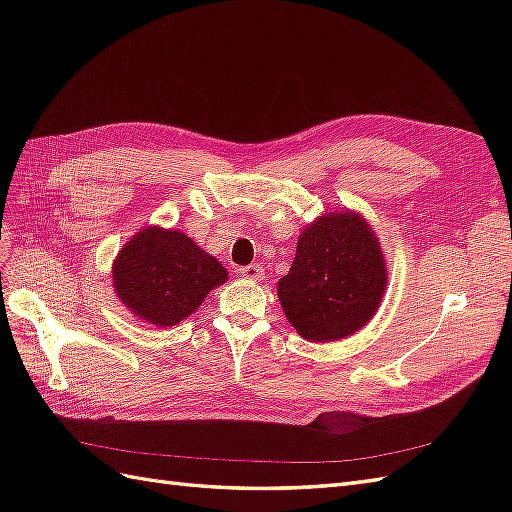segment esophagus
Instances as JSON below:
<instances>
[{
    "label": "esophagus",
    "instance_id": "esophagus-1",
    "mask_svg": "<svg viewBox=\"0 0 512 512\" xmlns=\"http://www.w3.org/2000/svg\"><path fill=\"white\" fill-rule=\"evenodd\" d=\"M262 273H265V269H262V265H258V262H252V265L239 267V275L247 277V280H260Z\"/></svg>",
    "mask_w": 512,
    "mask_h": 512
}]
</instances>
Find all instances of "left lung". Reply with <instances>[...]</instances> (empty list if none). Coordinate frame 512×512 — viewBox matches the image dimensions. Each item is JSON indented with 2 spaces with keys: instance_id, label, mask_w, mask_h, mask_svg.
Instances as JSON below:
<instances>
[{
  "instance_id": "obj_1",
  "label": "left lung",
  "mask_w": 512,
  "mask_h": 512,
  "mask_svg": "<svg viewBox=\"0 0 512 512\" xmlns=\"http://www.w3.org/2000/svg\"><path fill=\"white\" fill-rule=\"evenodd\" d=\"M384 286L386 267L374 230L346 211L324 215L303 230L277 294L301 337L333 342L365 327Z\"/></svg>"
}]
</instances>
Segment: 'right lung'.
Returning a JSON list of instances; mask_svg holds the SVG:
<instances>
[{"label": "right lung", "mask_w": 512, "mask_h": 512, "mask_svg": "<svg viewBox=\"0 0 512 512\" xmlns=\"http://www.w3.org/2000/svg\"><path fill=\"white\" fill-rule=\"evenodd\" d=\"M113 282L138 318L173 327L226 282V269L183 232L151 226L119 252Z\"/></svg>", "instance_id": "add662e5"}]
</instances>
